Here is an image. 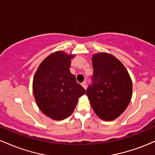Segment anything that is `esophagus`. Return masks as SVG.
<instances>
[{
    "label": "esophagus",
    "instance_id": "esophagus-1",
    "mask_svg": "<svg viewBox=\"0 0 155 155\" xmlns=\"http://www.w3.org/2000/svg\"><path fill=\"white\" fill-rule=\"evenodd\" d=\"M81 85H82L83 87L84 88L85 90H86V89H87V82H86V81H84V82H82Z\"/></svg>",
    "mask_w": 155,
    "mask_h": 155
}]
</instances>
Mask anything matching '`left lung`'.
<instances>
[{
  "mask_svg": "<svg viewBox=\"0 0 155 155\" xmlns=\"http://www.w3.org/2000/svg\"><path fill=\"white\" fill-rule=\"evenodd\" d=\"M92 63V82L86 93L97 117L114 120L123 113L131 100L132 80L125 67L113 55L95 54Z\"/></svg>",
  "mask_w": 155,
  "mask_h": 155,
  "instance_id": "left-lung-1",
  "label": "left lung"
}]
</instances>
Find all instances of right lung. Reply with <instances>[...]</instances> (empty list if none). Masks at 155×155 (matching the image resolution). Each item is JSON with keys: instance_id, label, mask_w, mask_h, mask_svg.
Here are the masks:
<instances>
[{"instance_id": "add662e5", "label": "right lung", "mask_w": 155, "mask_h": 155, "mask_svg": "<svg viewBox=\"0 0 155 155\" xmlns=\"http://www.w3.org/2000/svg\"><path fill=\"white\" fill-rule=\"evenodd\" d=\"M75 55L59 51L40 64L33 81V92L38 108L54 120L67 118L75 109L85 90L70 72L71 60Z\"/></svg>"}]
</instances>
